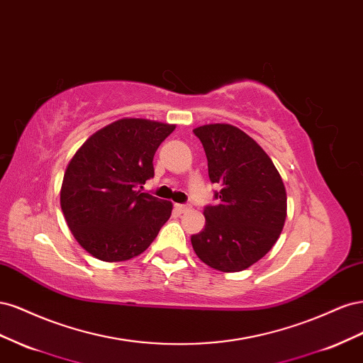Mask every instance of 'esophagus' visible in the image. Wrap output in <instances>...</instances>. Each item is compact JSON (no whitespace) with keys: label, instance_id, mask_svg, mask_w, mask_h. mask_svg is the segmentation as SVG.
<instances>
[{"label":"esophagus","instance_id":"1","mask_svg":"<svg viewBox=\"0 0 363 363\" xmlns=\"http://www.w3.org/2000/svg\"><path fill=\"white\" fill-rule=\"evenodd\" d=\"M175 208H177L180 213H186L188 211H191L192 207L189 204H175Z\"/></svg>","mask_w":363,"mask_h":363}]
</instances>
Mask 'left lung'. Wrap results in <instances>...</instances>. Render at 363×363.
Instances as JSON below:
<instances>
[{
    "label": "left lung",
    "instance_id": "8db88e82",
    "mask_svg": "<svg viewBox=\"0 0 363 363\" xmlns=\"http://www.w3.org/2000/svg\"><path fill=\"white\" fill-rule=\"evenodd\" d=\"M207 157L208 179L221 186L206 206V225L191 236L206 265L244 271L277 242L286 219V189L277 168L255 139L230 124L194 130Z\"/></svg>",
    "mask_w": 363,
    "mask_h": 363
}]
</instances>
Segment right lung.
I'll return each mask as SVG.
<instances>
[{"instance_id":"right-lung-1","label":"right lung","mask_w":363,"mask_h":363,"mask_svg":"<svg viewBox=\"0 0 363 363\" xmlns=\"http://www.w3.org/2000/svg\"><path fill=\"white\" fill-rule=\"evenodd\" d=\"M174 128L119 119L94 133L68 163L62 212L77 242L94 257L123 262L139 256L169 219L172 203L139 188L155 177L152 157Z\"/></svg>"}]
</instances>
